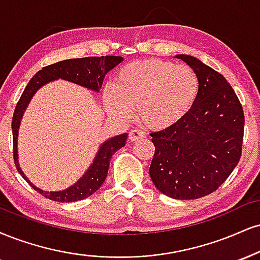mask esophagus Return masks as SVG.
I'll use <instances>...</instances> for the list:
<instances>
[{
    "instance_id": "esophagus-1",
    "label": "esophagus",
    "mask_w": 260,
    "mask_h": 260,
    "mask_svg": "<svg viewBox=\"0 0 260 260\" xmlns=\"http://www.w3.org/2000/svg\"><path fill=\"white\" fill-rule=\"evenodd\" d=\"M145 137V134L142 131H138V129H132L129 132V136H128V138H129L131 142H136V140H139Z\"/></svg>"
}]
</instances>
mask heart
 <instances>
[{"label":"heart","mask_w":260,"mask_h":260,"mask_svg":"<svg viewBox=\"0 0 260 260\" xmlns=\"http://www.w3.org/2000/svg\"><path fill=\"white\" fill-rule=\"evenodd\" d=\"M200 80L187 65L145 59L120 69L115 87H106L104 105L112 116L126 120L136 110L140 123L164 131L176 126L198 100Z\"/></svg>","instance_id":"heart-1"}]
</instances>
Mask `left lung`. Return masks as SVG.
<instances>
[{
    "label": "left lung",
    "instance_id": "1",
    "mask_svg": "<svg viewBox=\"0 0 260 260\" xmlns=\"http://www.w3.org/2000/svg\"><path fill=\"white\" fill-rule=\"evenodd\" d=\"M176 58L198 74L199 96L179 123L150 134L155 154L149 172L164 195L196 200L215 191L239 164L245 115L223 75L191 55Z\"/></svg>",
    "mask_w": 260,
    "mask_h": 260
}]
</instances>
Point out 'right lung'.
<instances>
[{"label":"right lung","instance_id":"1","mask_svg":"<svg viewBox=\"0 0 260 260\" xmlns=\"http://www.w3.org/2000/svg\"><path fill=\"white\" fill-rule=\"evenodd\" d=\"M122 60H123V58L116 57V55L86 57L61 60L55 62V64L42 68V70H40L30 80L27 86L25 87L23 94H21L19 102L15 106L13 120H12L14 162L20 176L29 183V185L32 189H35L37 192L45 196L46 199L57 202H75L93 195L102 186V184L104 183L105 178L108 176L109 166H110L112 155L117 150H120L122 146H124L128 134L123 133L105 140L99 146V150L96 152L94 160H93V164L89 166L86 173L74 185L69 186L65 190H60V191H43L42 189L35 186L27 179L24 172L21 171L19 161H18V133H19L21 118H23V115L25 110H26L27 105H29L30 100L32 99L34 94L41 87L58 79L76 83L79 86L84 87V88L93 90V92H99L100 88H102L105 75L112 70L116 65L120 64Z\"/></svg>","mask_w":260,"mask_h":260}]
</instances>
